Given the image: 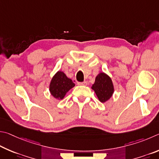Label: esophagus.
<instances>
[{
	"mask_svg": "<svg viewBox=\"0 0 159 159\" xmlns=\"http://www.w3.org/2000/svg\"><path fill=\"white\" fill-rule=\"evenodd\" d=\"M77 84L78 85H87V82L84 81V82H77Z\"/></svg>",
	"mask_w": 159,
	"mask_h": 159,
	"instance_id": "34e87169",
	"label": "esophagus"
}]
</instances>
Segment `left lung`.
Segmentation results:
<instances>
[{"label":"left lung","instance_id":"1","mask_svg":"<svg viewBox=\"0 0 159 159\" xmlns=\"http://www.w3.org/2000/svg\"><path fill=\"white\" fill-rule=\"evenodd\" d=\"M99 101L105 102L112 97L114 92V87L110 77L103 72L97 75L95 83L92 86Z\"/></svg>","mask_w":159,"mask_h":159}]
</instances>
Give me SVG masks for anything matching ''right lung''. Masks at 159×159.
I'll return each mask as SVG.
<instances>
[{"label": "right lung", "mask_w": 159, "mask_h": 159, "mask_svg": "<svg viewBox=\"0 0 159 159\" xmlns=\"http://www.w3.org/2000/svg\"><path fill=\"white\" fill-rule=\"evenodd\" d=\"M75 87L72 80L66 77L63 72L58 71L52 79L49 91L52 95L57 99H63L66 93Z\"/></svg>", "instance_id": "right-lung-1"}]
</instances>
